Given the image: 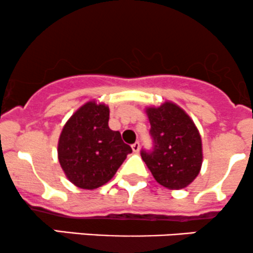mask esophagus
Wrapping results in <instances>:
<instances>
[{"label": "esophagus", "instance_id": "esophagus-1", "mask_svg": "<svg viewBox=\"0 0 253 253\" xmlns=\"http://www.w3.org/2000/svg\"><path fill=\"white\" fill-rule=\"evenodd\" d=\"M131 148L134 153H138L140 152V143H138V142H135L134 144H131Z\"/></svg>", "mask_w": 253, "mask_h": 253}]
</instances>
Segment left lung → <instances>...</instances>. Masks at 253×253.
Masks as SVG:
<instances>
[{
	"instance_id": "obj_1",
	"label": "left lung",
	"mask_w": 253,
	"mask_h": 253,
	"mask_svg": "<svg viewBox=\"0 0 253 253\" xmlns=\"http://www.w3.org/2000/svg\"><path fill=\"white\" fill-rule=\"evenodd\" d=\"M153 138L152 150H141L142 160L160 185L184 189L202 166V140L189 115L172 101L147 107Z\"/></svg>"
}]
</instances>
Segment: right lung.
<instances>
[{
  "label": "right lung",
  "instance_id": "1",
  "mask_svg": "<svg viewBox=\"0 0 253 253\" xmlns=\"http://www.w3.org/2000/svg\"><path fill=\"white\" fill-rule=\"evenodd\" d=\"M109 118V106L92 100L74 112L62 129L58 161L68 179L78 188H100L132 152L121 132L110 129Z\"/></svg>",
  "mask_w": 253,
  "mask_h": 253
}]
</instances>
